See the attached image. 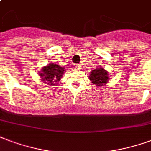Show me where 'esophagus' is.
I'll list each match as a JSON object with an SVG mask.
<instances>
[{"label": "esophagus", "instance_id": "obj_1", "mask_svg": "<svg viewBox=\"0 0 151 151\" xmlns=\"http://www.w3.org/2000/svg\"><path fill=\"white\" fill-rule=\"evenodd\" d=\"M74 67H75L76 69H79V68H80V65H74Z\"/></svg>", "mask_w": 151, "mask_h": 151}]
</instances>
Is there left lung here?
<instances>
[{"instance_id":"left-lung-1","label":"left lung","mask_w":151,"mask_h":151,"mask_svg":"<svg viewBox=\"0 0 151 151\" xmlns=\"http://www.w3.org/2000/svg\"><path fill=\"white\" fill-rule=\"evenodd\" d=\"M89 79L97 87L105 86L110 80V76L108 71L102 67H97V69L92 70L89 75Z\"/></svg>"}]
</instances>
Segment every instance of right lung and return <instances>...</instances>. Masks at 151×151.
Segmentation results:
<instances>
[{
  "label": "right lung",
  "instance_id": "obj_1",
  "mask_svg": "<svg viewBox=\"0 0 151 151\" xmlns=\"http://www.w3.org/2000/svg\"><path fill=\"white\" fill-rule=\"evenodd\" d=\"M65 71V67H61L58 64L50 62L47 65L42 67L41 71H39V76L41 78L42 83L56 86L58 85L62 76Z\"/></svg>",
  "mask_w": 151,
  "mask_h": 151
}]
</instances>
